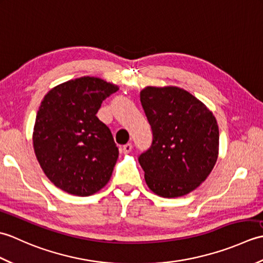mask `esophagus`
<instances>
[{"label": "esophagus", "mask_w": 263, "mask_h": 263, "mask_svg": "<svg viewBox=\"0 0 263 263\" xmlns=\"http://www.w3.org/2000/svg\"><path fill=\"white\" fill-rule=\"evenodd\" d=\"M122 153L123 154H128V153H131V150H132V144L131 143H126V144H124V146L122 147Z\"/></svg>", "instance_id": "1"}]
</instances>
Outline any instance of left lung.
<instances>
[{"label":"left lung","instance_id":"8db88e82","mask_svg":"<svg viewBox=\"0 0 263 263\" xmlns=\"http://www.w3.org/2000/svg\"><path fill=\"white\" fill-rule=\"evenodd\" d=\"M140 100L153 143L139 156L148 187L159 197H183L209 176L219 152L216 117L182 88L146 87Z\"/></svg>","mask_w":263,"mask_h":263}]
</instances>
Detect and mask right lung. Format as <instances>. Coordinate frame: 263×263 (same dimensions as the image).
<instances>
[{
	"label": "right lung",
	"instance_id": "1",
	"mask_svg": "<svg viewBox=\"0 0 263 263\" xmlns=\"http://www.w3.org/2000/svg\"><path fill=\"white\" fill-rule=\"evenodd\" d=\"M117 90L100 78L81 77L51 89L39 106L33 150L48 180L64 192L88 197L108 183L119 148L96 114Z\"/></svg>",
	"mask_w": 263,
	"mask_h": 263
}]
</instances>
